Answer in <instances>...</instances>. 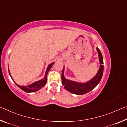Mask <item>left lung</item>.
<instances>
[{
    "label": "left lung",
    "mask_w": 127,
    "mask_h": 127,
    "mask_svg": "<svg viewBox=\"0 0 127 127\" xmlns=\"http://www.w3.org/2000/svg\"><path fill=\"white\" fill-rule=\"evenodd\" d=\"M98 52V59L100 62V68L96 74V76L93 77L91 80L86 83H79L77 82L70 81L66 79L64 76V66L62 73V84L64 86V89L71 93L76 95H83L87 93L95 88L99 83L102 78L103 72H104V64L103 58L101 51L98 48H96Z\"/></svg>",
    "instance_id": "1"
}]
</instances>
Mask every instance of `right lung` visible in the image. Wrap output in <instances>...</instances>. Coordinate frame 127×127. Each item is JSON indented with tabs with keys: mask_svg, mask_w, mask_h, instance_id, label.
Masks as SVG:
<instances>
[{
	"mask_svg": "<svg viewBox=\"0 0 127 127\" xmlns=\"http://www.w3.org/2000/svg\"><path fill=\"white\" fill-rule=\"evenodd\" d=\"M54 63H55V62H53V63L50 64L48 65V68H47V69H46L45 74V77L44 78L41 79V80H40V81H36V82H35L32 83V84H31V85L27 86H20L18 84H17V83L14 81L11 75H10L9 70V73L10 76L11 77L12 80L15 83H16L17 86H18L19 88H20L21 90H22L23 91H24L26 92H33L37 91H38V90H39L40 89H41L42 87H44L45 85L46 84V83L47 82V75H48V72L49 70H50L51 68L52 67V66L54 64ZM8 70H9V68H8Z\"/></svg>",
	"mask_w": 127,
	"mask_h": 127,
	"instance_id": "1",
	"label": "right lung"
}]
</instances>
